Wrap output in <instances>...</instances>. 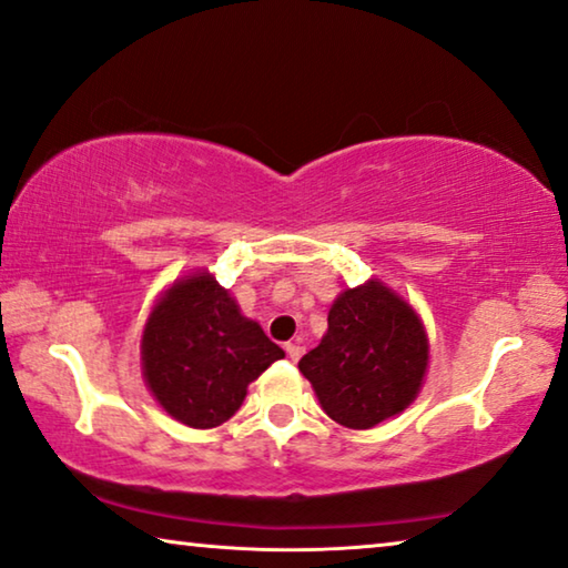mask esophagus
<instances>
[{"mask_svg": "<svg viewBox=\"0 0 568 568\" xmlns=\"http://www.w3.org/2000/svg\"><path fill=\"white\" fill-rule=\"evenodd\" d=\"M284 351H286V355H290L292 357V361L296 363V361H300V357L304 355V347L300 345V343H286L284 345Z\"/></svg>", "mask_w": 568, "mask_h": 568, "instance_id": "obj_1", "label": "esophagus"}]
</instances>
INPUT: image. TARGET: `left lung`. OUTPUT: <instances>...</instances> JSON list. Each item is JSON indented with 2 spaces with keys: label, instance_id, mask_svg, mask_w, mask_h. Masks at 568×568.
<instances>
[{
  "label": "left lung",
  "instance_id": "8db88e82",
  "mask_svg": "<svg viewBox=\"0 0 568 568\" xmlns=\"http://www.w3.org/2000/svg\"><path fill=\"white\" fill-rule=\"evenodd\" d=\"M429 368L418 312L381 278L347 286L327 314V333L300 361L322 412L347 429H373L414 404Z\"/></svg>",
  "mask_w": 568,
  "mask_h": 568
}]
</instances>
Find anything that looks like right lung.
Returning a JSON list of instances; mask_svg holds the SVG:
<instances>
[{
  "mask_svg": "<svg viewBox=\"0 0 568 568\" xmlns=\"http://www.w3.org/2000/svg\"><path fill=\"white\" fill-rule=\"evenodd\" d=\"M142 375L174 422L213 429L239 412L256 381L284 351L258 322L243 317L207 268L174 278L144 322Z\"/></svg>",
  "mask_w": 568,
  "mask_h": 568,
  "instance_id": "right-lung-1",
  "label": "right lung"
}]
</instances>
